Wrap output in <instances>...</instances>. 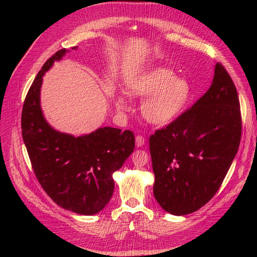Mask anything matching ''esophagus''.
I'll return each mask as SVG.
<instances>
[{
    "instance_id": "obj_1",
    "label": "esophagus",
    "mask_w": 257,
    "mask_h": 257,
    "mask_svg": "<svg viewBox=\"0 0 257 257\" xmlns=\"http://www.w3.org/2000/svg\"><path fill=\"white\" fill-rule=\"evenodd\" d=\"M145 143H146V140H145V138L143 137V136L138 135L137 137H136V146H137L138 148H140V147H143L145 145Z\"/></svg>"
}]
</instances>
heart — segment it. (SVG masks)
Listing matches in <instances>:
<instances>
[{"label": "heart", "instance_id": "1", "mask_svg": "<svg viewBox=\"0 0 257 257\" xmlns=\"http://www.w3.org/2000/svg\"><path fill=\"white\" fill-rule=\"evenodd\" d=\"M127 94L135 98H146L141 113L147 121L166 125L174 121L187 107L191 86L188 80L176 77L172 70L152 67L136 75L125 87ZM114 107L119 112H128L130 106L123 96L114 98Z\"/></svg>", "mask_w": 257, "mask_h": 257}]
</instances>
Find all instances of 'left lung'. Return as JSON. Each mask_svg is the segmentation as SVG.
I'll return each instance as SVG.
<instances>
[{
    "instance_id": "obj_1",
    "label": "left lung",
    "mask_w": 257,
    "mask_h": 257,
    "mask_svg": "<svg viewBox=\"0 0 257 257\" xmlns=\"http://www.w3.org/2000/svg\"><path fill=\"white\" fill-rule=\"evenodd\" d=\"M241 133L235 85L223 65L216 63L209 90L149 139L154 194L162 209L187 215L205 205L236 156Z\"/></svg>"
}]
</instances>
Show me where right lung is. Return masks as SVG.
I'll list each match as a JSON object with an SVG mask.
<instances>
[{"label":"right lung","mask_w":257,"mask_h":257,"mask_svg":"<svg viewBox=\"0 0 257 257\" xmlns=\"http://www.w3.org/2000/svg\"><path fill=\"white\" fill-rule=\"evenodd\" d=\"M67 52L63 48L47 59L33 81L22 111V136L33 170L48 196L65 210L92 215L110 200L112 173L132 155L135 136L130 130L102 127L75 137L46 121L40 99L43 76Z\"/></svg>","instance_id":"add662e5"}]
</instances>
